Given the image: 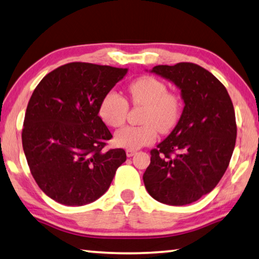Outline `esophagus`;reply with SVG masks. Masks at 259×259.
Segmentation results:
<instances>
[{
    "label": "esophagus",
    "instance_id": "esophagus-1",
    "mask_svg": "<svg viewBox=\"0 0 259 259\" xmlns=\"http://www.w3.org/2000/svg\"><path fill=\"white\" fill-rule=\"evenodd\" d=\"M125 153H126V156L131 157V156H134L136 153H137V151H135V150H126Z\"/></svg>",
    "mask_w": 259,
    "mask_h": 259
}]
</instances>
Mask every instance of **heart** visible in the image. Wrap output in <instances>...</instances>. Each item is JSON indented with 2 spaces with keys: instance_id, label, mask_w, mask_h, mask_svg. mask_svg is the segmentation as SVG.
Returning a JSON list of instances; mask_svg holds the SVG:
<instances>
[{
  "instance_id": "1",
  "label": "heart",
  "mask_w": 259,
  "mask_h": 259,
  "mask_svg": "<svg viewBox=\"0 0 259 259\" xmlns=\"http://www.w3.org/2000/svg\"><path fill=\"white\" fill-rule=\"evenodd\" d=\"M128 95L135 105L144 106L140 125H126L116 131L114 142L126 150H138L153 143L157 130L168 133L176 125L181 114L177 96L168 94L163 82L153 76H143L128 85ZM128 103L115 91H108L99 105V115L109 126L117 128L124 123Z\"/></svg>"
}]
</instances>
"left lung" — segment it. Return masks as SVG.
Listing matches in <instances>:
<instances>
[{
    "label": "left lung",
    "mask_w": 259,
    "mask_h": 259,
    "mask_svg": "<svg viewBox=\"0 0 259 259\" xmlns=\"http://www.w3.org/2000/svg\"><path fill=\"white\" fill-rule=\"evenodd\" d=\"M150 72L181 90L184 108L174 130L151 151L144 184L161 203L190 204L211 192L229 166L236 139L233 104L226 88L199 65H159Z\"/></svg>",
    "instance_id": "1"
}]
</instances>
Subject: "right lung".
I'll use <instances>...</instances> for the list:
<instances>
[{
  "mask_svg": "<svg viewBox=\"0 0 259 259\" xmlns=\"http://www.w3.org/2000/svg\"><path fill=\"white\" fill-rule=\"evenodd\" d=\"M128 68L69 63L42 78L30 97L21 134L35 182L56 202L84 205L99 199L126 160L104 151L112 138L99 116L104 96Z\"/></svg>",
  "mask_w": 259,
  "mask_h": 259,
  "instance_id": "1",
  "label": "right lung"
}]
</instances>
